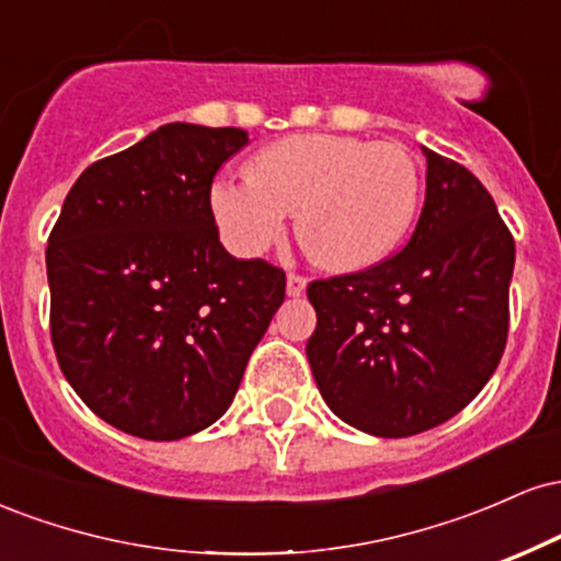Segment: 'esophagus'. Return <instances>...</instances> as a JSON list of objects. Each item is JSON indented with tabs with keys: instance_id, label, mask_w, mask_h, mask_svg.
Masks as SVG:
<instances>
[{
	"instance_id": "34e87169",
	"label": "esophagus",
	"mask_w": 561,
	"mask_h": 561,
	"mask_svg": "<svg viewBox=\"0 0 561 561\" xmlns=\"http://www.w3.org/2000/svg\"><path fill=\"white\" fill-rule=\"evenodd\" d=\"M306 287H308V282L302 279V276H298V274L287 276V295H289V298H300V295L306 293Z\"/></svg>"
}]
</instances>
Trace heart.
I'll list each match as a JSON object with an SVG mask.
<instances>
[{
	"instance_id": "b5f03b06",
	"label": "heart",
	"mask_w": 561,
	"mask_h": 561,
	"mask_svg": "<svg viewBox=\"0 0 561 561\" xmlns=\"http://www.w3.org/2000/svg\"><path fill=\"white\" fill-rule=\"evenodd\" d=\"M420 195L416 160L396 141L295 134L255 152L240 182H216L210 210L240 255L274 248L298 210L306 259L330 274H353L377 266L401 244Z\"/></svg>"
}]
</instances>
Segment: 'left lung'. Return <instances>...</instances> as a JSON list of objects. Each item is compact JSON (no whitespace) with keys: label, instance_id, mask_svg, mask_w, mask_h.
<instances>
[{"label":"left lung","instance_id":"obj_1","mask_svg":"<svg viewBox=\"0 0 561 561\" xmlns=\"http://www.w3.org/2000/svg\"><path fill=\"white\" fill-rule=\"evenodd\" d=\"M427 190L392 259L308 285L317 388L351 427L409 437L448 422L485 388L506 345L514 240L465 165L422 147Z\"/></svg>","mask_w":561,"mask_h":561}]
</instances>
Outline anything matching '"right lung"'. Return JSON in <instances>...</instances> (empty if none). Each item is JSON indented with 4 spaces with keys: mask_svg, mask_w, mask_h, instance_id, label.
<instances>
[{
    "mask_svg": "<svg viewBox=\"0 0 561 561\" xmlns=\"http://www.w3.org/2000/svg\"><path fill=\"white\" fill-rule=\"evenodd\" d=\"M242 128L165 124L70 186L47 244L53 345L100 420L179 440L221 420L285 272L218 242L210 184Z\"/></svg>",
    "mask_w": 561,
    "mask_h": 561,
    "instance_id": "obj_1",
    "label": "right lung"
}]
</instances>
